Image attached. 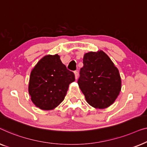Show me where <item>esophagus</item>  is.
Masks as SVG:
<instances>
[{"label":"esophagus","mask_w":147,"mask_h":147,"mask_svg":"<svg viewBox=\"0 0 147 147\" xmlns=\"http://www.w3.org/2000/svg\"><path fill=\"white\" fill-rule=\"evenodd\" d=\"M74 75H75V78L76 79H77L78 78V72L76 71H75L74 72Z\"/></svg>","instance_id":"esophagus-1"}]
</instances>
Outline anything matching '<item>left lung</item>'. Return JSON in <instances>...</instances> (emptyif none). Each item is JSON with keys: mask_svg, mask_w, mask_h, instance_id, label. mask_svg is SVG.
<instances>
[{"mask_svg": "<svg viewBox=\"0 0 147 147\" xmlns=\"http://www.w3.org/2000/svg\"><path fill=\"white\" fill-rule=\"evenodd\" d=\"M78 84L86 102L96 109L111 106L121 89L119 70L102 51L84 55Z\"/></svg>", "mask_w": 147, "mask_h": 147, "instance_id": "obj_1", "label": "left lung"}]
</instances>
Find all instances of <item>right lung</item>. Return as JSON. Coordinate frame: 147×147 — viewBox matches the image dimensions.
<instances>
[{
  "label": "right lung",
  "instance_id": "right-lung-1",
  "mask_svg": "<svg viewBox=\"0 0 147 147\" xmlns=\"http://www.w3.org/2000/svg\"><path fill=\"white\" fill-rule=\"evenodd\" d=\"M74 74L62 63L58 55L45 56L30 73L28 92L32 102L42 110H51L63 102Z\"/></svg>",
  "mask_w": 147,
  "mask_h": 147
}]
</instances>
